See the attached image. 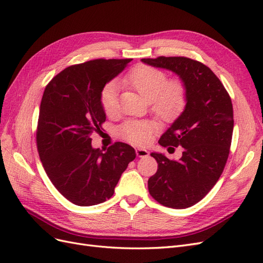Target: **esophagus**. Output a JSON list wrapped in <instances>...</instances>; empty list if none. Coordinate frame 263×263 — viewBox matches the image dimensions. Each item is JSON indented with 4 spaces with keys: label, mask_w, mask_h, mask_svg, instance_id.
<instances>
[{
    "label": "esophagus",
    "mask_w": 263,
    "mask_h": 263,
    "mask_svg": "<svg viewBox=\"0 0 263 263\" xmlns=\"http://www.w3.org/2000/svg\"><path fill=\"white\" fill-rule=\"evenodd\" d=\"M136 155H137V157H139V158H145V157H147V156L149 155V153H148V151H147L146 149L138 148V149H136Z\"/></svg>",
    "instance_id": "1"
}]
</instances>
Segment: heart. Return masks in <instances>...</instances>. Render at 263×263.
I'll return each instance as SVG.
<instances>
[{"mask_svg":"<svg viewBox=\"0 0 263 263\" xmlns=\"http://www.w3.org/2000/svg\"><path fill=\"white\" fill-rule=\"evenodd\" d=\"M124 86L136 91L150 108L163 122H173L183 113L187 103V89L180 79L168 80L162 70L140 65L133 68L122 79ZM101 104L107 116L118 110V89L115 82L108 83L101 92ZM156 123L148 121H128L119 127L121 136L134 145L144 146L150 142Z\"/></svg>","mask_w":263,"mask_h":263,"instance_id":"heart-1","label":"heart"}]
</instances>
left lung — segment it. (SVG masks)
<instances>
[{"mask_svg":"<svg viewBox=\"0 0 263 263\" xmlns=\"http://www.w3.org/2000/svg\"><path fill=\"white\" fill-rule=\"evenodd\" d=\"M147 65L177 73L185 83V109L166 130L159 144L183 147L180 160L153 153L158 163L148 190L166 208L193 206L216 184L227 162L234 129L232 100L225 86L202 62L186 57L141 59Z\"/></svg>","mask_w":263,"mask_h":263,"instance_id":"1","label":"left lung"}]
</instances>
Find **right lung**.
Instances as JSON below:
<instances>
[{"label":"right lung","mask_w":263,"mask_h":263,"mask_svg":"<svg viewBox=\"0 0 263 263\" xmlns=\"http://www.w3.org/2000/svg\"><path fill=\"white\" fill-rule=\"evenodd\" d=\"M132 59H95L62 70L47 84L39 109L37 150L51 183L68 201L79 206L105 202L135 149L115 142L106 151L94 149L91 135L106 116L101 104L105 84Z\"/></svg>","instance_id":"add662e5"}]
</instances>
